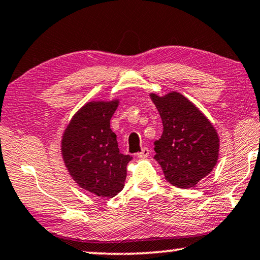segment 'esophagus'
<instances>
[{"label":"esophagus","instance_id":"1","mask_svg":"<svg viewBox=\"0 0 260 260\" xmlns=\"http://www.w3.org/2000/svg\"><path fill=\"white\" fill-rule=\"evenodd\" d=\"M150 155V150L148 148H143L141 152L137 153V157L141 158V159H144V158H146Z\"/></svg>","mask_w":260,"mask_h":260}]
</instances>
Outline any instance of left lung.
I'll use <instances>...</instances> for the list:
<instances>
[{
  "mask_svg": "<svg viewBox=\"0 0 260 260\" xmlns=\"http://www.w3.org/2000/svg\"><path fill=\"white\" fill-rule=\"evenodd\" d=\"M163 123L155 159L167 180L180 189L196 186L216 167L219 137L212 123L182 93H150Z\"/></svg>",
  "mask_w": 260,
  "mask_h": 260,
  "instance_id": "left-lung-1",
  "label": "left lung"
}]
</instances>
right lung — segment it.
<instances>
[{
    "label": "right lung",
    "mask_w": 260,
    "mask_h": 260,
    "mask_svg": "<svg viewBox=\"0 0 260 260\" xmlns=\"http://www.w3.org/2000/svg\"><path fill=\"white\" fill-rule=\"evenodd\" d=\"M118 100L85 103L68 124L61 142L66 168L73 179L89 192L112 198L124 187L126 165L133 159L119 152L110 119Z\"/></svg>",
    "instance_id": "1"
}]
</instances>
